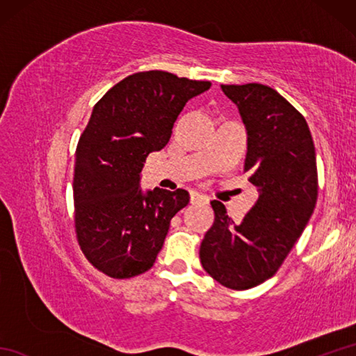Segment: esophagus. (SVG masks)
<instances>
[{"mask_svg": "<svg viewBox=\"0 0 356 356\" xmlns=\"http://www.w3.org/2000/svg\"><path fill=\"white\" fill-rule=\"evenodd\" d=\"M209 202L208 195H203L197 191H191V203H202V205H207Z\"/></svg>", "mask_w": 356, "mask_h": 356, "instance_id": "34e87169", "label": "esophagus"}]
</instances>
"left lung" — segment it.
Instances as JSON below:
<instances>
[{"mask_svg":"<svg viewBox=\"0 0 356 356\" xmlns=\"http://www.w3.org/2000/svg\"><path fill=\"white\" fill-rule=\"evenodd\" d=\"M248 133L245 172L259 199L240 225L213 200L214 223L200 245V263L216 282L236 291L274 277L311 218L318 174L306 119L263 84L222 86Z\"/></svg>","mask_w":356,"mask_h":356,"instance_id":"8db88e82","label":"left lung"}]
</instances>
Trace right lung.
I'll use <instances>...</instances> for the list:
<instances>
[{"instance_id":"add662e5","label":"right lung","mask_w":356,"mask_h":356,"mask_svg":"<svg viewBox=\"0 0 356 356\" xmlns=\"http://www.w3.org/2000/svg\"><path fill=\"white\" fill-rule=\"evenodd\" d=\"M209 81L161 70L134 73L95 105L76 148L74 226L82 252L113 278H131L153 266L171 218L190 202L185 190H140L149 153L171 138L180 111L207 92Z\"/></svg>"}]
</instances>
